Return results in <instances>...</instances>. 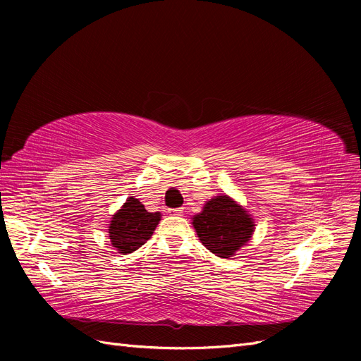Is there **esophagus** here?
<instances>
[{
	"instance_id": "obj_1",
	"label": "esophagus",
	"mask_w": 361,
	"mask_h": 361,
	"mask_svg": "<svg viewBox=\"0 0 361 361\" xmlns=\"http://www.w3.org/2000/svg\"><path fill=\"white\" fill-rule=\"evenodd\" d=\"M170 215H180L183 212L182 207H171V209L167 211Z\"/></svg>"
}]
</instances>
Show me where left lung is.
<instances>
[{"label": "left lung", "mask_w": 361, "mask_h": 361, "mask_svg": "<svg viewBox=\"0 0 361 361\" xmlns=\"http://www.w3.org/2000/svg\"><path fill=\"white\" fill-rule=\"evenodd\" d=\"M192 224L202 244L218 257L233 256L255 231L253 218L227 195H216L207 202L192 218Z\"/></svg>", "instance_id": "left-lung-1"}]
</instances>
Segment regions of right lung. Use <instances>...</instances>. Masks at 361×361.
Returning a JSON list of instances; mask_svg holds the SVG:
<instances>
[{
	"mask_svg": "<svg viewBox=\"0 0 361 361\" xmlns=\"http://www.w3.org/2000/svg\"><path fill=\"white\" fill-rule=\"evenodd\" d=\"M159 220V212H147L138 199L129 197L108 228L113 247L123 255L133 253L154 235Z\"/></svg>",
	"mask_w": 361,
	"mask_h": 361,
	"instance_id": "obj_1",
	"label": "right lung"
}]
</instances>
